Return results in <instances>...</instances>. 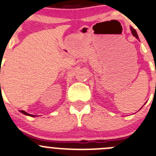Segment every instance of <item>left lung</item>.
Wrapping results in <instances>:
<instances>
[{
    "mask_svg": "<svg viewBox=\"0 0 156 156\" xmlns=\"http://www.w3.org/2000/svg\"><path fill=\"white\" fill-rule=\"evenodd\" d=\"M130 30H131V32H132L133 35L134 37H136L137 39H139V37H138V35H137V33H136V31L133 28L131 27V26H130Z\"/></svg>",
    "mask_w": 156,
    "mask_h": 156,
    "instance_id": "8db88e82",
    "label": "left lung"
}]
</instances>
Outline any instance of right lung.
Segmentation results:
<instances>
[{
	"mask_svg": "<svg viewBox=\"0 0 156 156\" xmlns=\"http://www.w3.org/2000/svg\"><path fill=\"white\" fill-rule=\"evenodd\" d=\"M20 112H21V113H23V115H26V116H30V117H36L35 115H31V114H28L27 112H26L25 111H20Z\"/></svg>",
	"mask_w": 156,
	"mask_h": 156,
	"instance_id": "obj_1",
	"label": "right lung"
}]
</instances>
